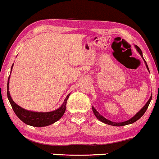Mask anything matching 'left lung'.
Wrapping results in <instances>:
<instances>
[{"label": "left lung", "mask_w": 159, "mask_h": 159, "mask_svg": "<svg viewBox=\"0 0 159 159\" xmlns=\"http://www.w3.org/2000/svg\"><path fill=\"white\" fill-rule=\"evenodd\" d=\"M135 48H137V50H138V51L139 52V53H140V55L142 56V58H143V59H144V58H143V53H142V51H141V50H140V48H139L138 45H135ZM144 61H145V59H144ZM145 64H146L148 70H149L148 66L147 63H146V61H145ZM151 99H152V95L151 96V98H150V99L148 100V101L147 103H146V104H145V105L143 106V108H142V109H141L138 113H137V114L134 115V116L132 117V119H129V120H127V121H123V122H119V123H118V122H114V121L108 120L107 119L104 118L103 116H101V115L95 109L94 107H92V108H93V113H94V114L95 115V116H96L97 119H98L100 121H101L102 122L106 123V124H107V125H109L116 126V127H121V126H125V125H130V124H132V123L135 122L137 120H138V119H140V117L142 116L143 115L145 114V112L146 111L147 108H148V107L150 103H151Z\"/></svg>", "instance_id": "obj_1"}]
</instances>
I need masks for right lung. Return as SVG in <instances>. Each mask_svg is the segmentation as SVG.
Here are the masks:
<instances>
[{
  "label": "right lung",
  "instance_id": "right-lung-1",
  "mask_svg": "<svg viewBox=\"0 0 159 159\" xmlns=\"http://www.w3.org/2000/svg\"><path fill=\"white\" fill-rule=\"evenodd\" d=\"M13 65L11 66V69ZM8 80H9V78H8ZM8 82H9V80H8L7 84V96L8 101H9L11 106L15 114L24 123L27 124L28 125L33 126V127H45V126L52 125V124L57 121L64 115L65 111H66V101L67 99L69 98V95H67L62 106L59 108H58L57 110L45 113L30 111H27L21 108L20 106H19L16 103H15L13 101L9 93V89H8V86H9L8 84L9 83H8Z\"/></svg>",
  "mask_w": 159,
  "mask_h": 159
}]
</instances>
